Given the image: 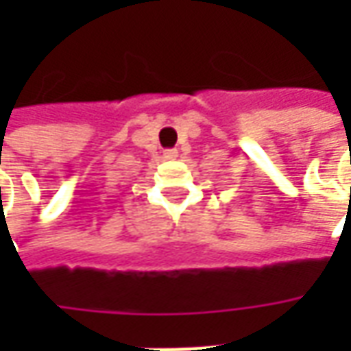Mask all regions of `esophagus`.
<instances>
[{"label": "esophagus", "mask_w": 351, "mask_h": 351, "mask_svg": "<svg viewBox=\"0 0 351 351\" xmlns=\"http://www.w3.org/2000/svg\"><path fill=\"white\" fill-rule=\"evenodd\" d=\"M163 158H165V160H176V158H178V152H176L175 148H171V150H165V152H163Z\"/></svg>", "instance_id": "obj_1"}]
</instances>
